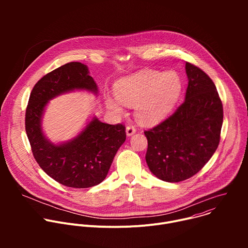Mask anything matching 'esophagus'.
<instances>
[{
	"label": "esophagus",
	"instance_id": "34e87169",
	"mask_svg": "<svg viewBox=\"0 0 248 248\" xmlns=\"http://www.w3.org/2000/svg\"><path fill=\"white\" fill-rule=\"evenodd\" d=\"M135 131H136V129H135V127H134L133 125H128V126H126V128H125V132H126V135H127V136L133 135V134L135 133Z\"/></svg>",
	"mask_w": 248,
	"mask_h": 248
}]
</instances>
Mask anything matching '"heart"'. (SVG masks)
<instances>
[{
    "mask_svg": "<svg viewBox=\"0 0 248 248\" xmlns=\"http://www.w3.org/2000/svg\"><path fill=\"white\" fill-rule=\"evenodd\" d=\"M182 90V79L174 72L141 70L121 78L115 85L117 97L106 96V105L116 114L124 113V104L135 105L137 120L153 125L170 114Z\"/></svg>",
    "mask_w": 248,
    "mask_h": 248,
    "instance_id": "obj_1",
    "label": "heart"
}]
</instances>
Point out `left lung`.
<instances>
[{
  "label": "left lung",
  "mask_w": 248,
  "mask_h": 248,
  "mask_svg": "<svg viewBox=\"0 0 248 248\" xmlns=\"http://www.w3.org/2000/svg\"><path fill=\"white\" fill-rule=\"evenodd\" d=\"M186 100L157 126L144 131L148 140L146 163L151 172L168 183L191 178L218 148L223 105L212 79L186 62Z\"/></svg>",
  "instance_id": "obj_1"
}]
</instances>
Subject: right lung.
Here are the masks:
<instances>
[{"mask_svg":"<svg viewBox=\"0 0 248 248\" xmlns=\"http://www.w3.org/2000/svg\"><path fill=\"white\" fill-rule=\"evenodd\" d=\"M88 66L72 62L43 77L33 87L25 113V129L33 156L40 168L62 186L87 188L102 183L125 141V127L108 124L95 116L65 142L54 143L42 128L49 101L68 92L85 90L95 95L98 86Z\"/></svg>","mask_w":248,"mask_h":248,"instance_id":"1","label":"right lung"}]
</instances>
